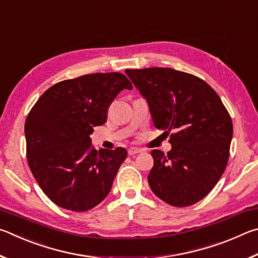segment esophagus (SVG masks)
Returning a JSON list of instances; mask_svg holds the SVG:
<instances>
[{
	"label": "esophagus",
	"mask_w": 258,
	"mask_h": 258,
	"mask_svg": "<svg viewBox=\"0 0 258 258\" xmlns=\"http://www.w3.org/2000/svg\"><path fill=\"white\" fill-rule=\"evenodd\" d=\"M140 152H141V150H140L139 148H135V147H131L128 149V155L130 156H134L137 154H140Z\"/></svg>",
	"instance_id": "obj_1"
}]
</instances>
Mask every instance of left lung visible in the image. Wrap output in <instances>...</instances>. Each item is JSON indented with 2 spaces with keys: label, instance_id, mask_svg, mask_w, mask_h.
<instances>
[{
  "label": "left lung",
  "instance_id": "left-lung-1",
  "mask_svg": "<svg viewBox=\"0 0 258 258\" xmlns=\"http://www.w3.org/2000/svg\"><path fill=\"white\" fill-rule=\"evenodd\" d=\"M147 100L154 125L172 149L152 150L148 182L172 206H191L212 191L228 165L233 126L220 97L202 78L172 68L126 69Z\"/></svg>",
  "mask_w": 258,
  "mask_h": 258
}]
</instances>
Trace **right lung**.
<instances>
[{
  "mask_svg": "<svg viewBox=\"0 0 258 258\" xmlns=\"http://www.w3.org/2000/svg\"><path fill=\"white\" fill-rule=\"evenodd\" d=\"M132 90L120 73L89 74L51 86L25 123L30 171L56 206L86 212L111 189L124 148L95 150L90 135L107 121V110L120 91Z\"/></svg>",
  "mask_w": 258,
  "mask_h": 258,
  "instance_id": "1",
  "label": "right lung"
}]
</instances>
